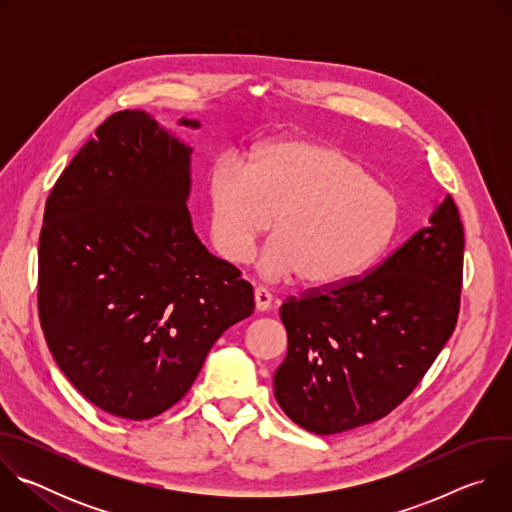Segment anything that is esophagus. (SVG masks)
<instances>
[{"mask_svg": "<svg viewBox=\"0 0 512 512\" xmlns=\"http://www.w3.org/2000/svg\"><path fill=\"white\" fill-rule=\"evenodd\" d=\"M271 302H273V296L267 289H263V287L255 289V310L257 312H267L271 308Z\"/></svg>", "mask_w": 512, "mask_h": 512, "instance_id": "obj_1", "label": "esophagus"}]
</instances>
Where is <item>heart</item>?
<instances>
[{
  "label": "heart",
  "mask_w": 512,
  "mask_h": 512,
  "mask_svg": "<svg viewBox=\"0 0 512 512\" xmlns=\"http://www.w3.org/2000/svg\"><path fill=\"white\" fill-rule=\"evenodd\" d=\"M210 235L231 263L259 259L269 281L300 275L318 289L358 279L391 249L399 198L358 160L314 139H279L257 148L249 166L223 158L208 172Z\"/></svg>",
  "instance_id": "obj_1"
}]
</instances>
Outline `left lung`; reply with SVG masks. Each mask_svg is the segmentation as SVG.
Listing matches in <instances>:
<instances>
[{"label":"left lung","mask_w":512,"mask_h":512,"mask_svg":"<svg viewBox=\"0 0 512 512\" xmlns=\"http://www.w3.org/2000/svg\"><path fill=\"white\" fill-rule=\"evenodd\" d=\"M464 227L454 198L381 265L287 298V356L273 377L285 415L332 435L389 415L419 385L460 312Z\"/></svg>","instance_id":"1"}]
</instances>
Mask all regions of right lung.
<instances>
[{"mask_svg": "<svg viewBox=\"0 0 512 512\" xmlns=\"http://www.w3.org/2000/svg\"><path fill=\"white\" fill-rule=\"evenodd\" d=\"M190 154L150 115L125 109L97 127L46 200L42 332L66 379L115 417L176 405L212 344L253 314L251 283L194 235Z\"/></svg>", "mask_w": 512, "mask_h": 512, "instance_id": "1", "label": "right lung"}]
</instances>
